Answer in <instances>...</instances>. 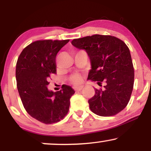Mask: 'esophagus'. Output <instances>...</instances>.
Listing matches in <instances>:
<instances>
[{"label": "esophagus", "mask_w": 151, "mask_h": 151, "mask_svg": "<svg viewBox=\"0 0 151 151\" xmlns=\"http://www.w3.org/2000/svg\"><path fill=\"white\" fill-rule=\"evenodd\" d=\"M82 89H83V86H77V87H74V90H75V91H81V90Z\"/></svg>", "instance_id": "obj_1"}]
</instances>
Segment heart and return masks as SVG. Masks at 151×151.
<instances>
[{
	"mask_svg": "<svg viewBox=\"0 0 151 151\" xmlns=\"http://www.w3.org/2000/svg\"><path fill=\"white\" fill-rule=\"evenodd\" d=\"M81 80H82V78H81L80 74H74L71 77V81H72V84H75V85H78V84H80Z\"/></svg>",
	"mask_w": 151,
	"mask_h": 151,
	"instance_id": "obj_1",
	"label": "heart"
}]
</instances>
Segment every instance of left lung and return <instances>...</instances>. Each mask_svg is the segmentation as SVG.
I'll return each instance as SVG.
<instances>
[{
	"label": "left lung",
	"mask_w": 151,
	"mask_h": 151,
	"mask_svg": "<svg viewBox=\"0 0 151 151\" xmlns=\"http://www.w3.org/2000/svg\"><path fill=\"white\" fill-rule=\"evenodd\" d=\"M72 45L85 50L91 62L88 79L96 81L104 89H95L89 100V108L101 116H111L125 109L131 98L134 82V70L127 45L111 35H93L74 39Z\"/></svg>",
	"instance_id": "8db88e82"
}]
</instances>
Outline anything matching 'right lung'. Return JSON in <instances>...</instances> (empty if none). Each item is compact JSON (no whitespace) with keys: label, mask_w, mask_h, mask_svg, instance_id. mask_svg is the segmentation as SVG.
<instances>
[{"label":"right lung","mask_w":151,"mask_h":151,"mask_svg":"<svg viewBox=\"0 0 151 151\" xmlns=\"http://www.w3.org/2000/svg\"><path fill=\"white\" fill-rule=\"evenodd\" d=\"M69 41H35L26 47L18 59L15 77L22 104L29 115L43 124L63 119L75 92L67 85L56 92L47 89L50 75L57 74V54Z\"/></svg>","instance_id":"1"}]
</instances>
